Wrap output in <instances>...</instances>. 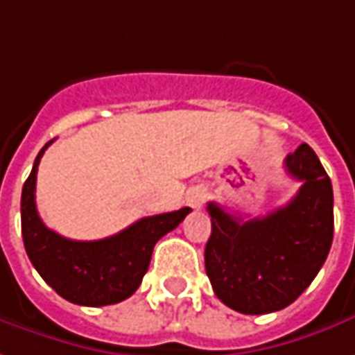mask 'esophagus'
<instances>
[{"label": "esophagus", "instance_id": "obj_1", "mask_svg": "<svg viewBox=\"0 0 355 355\" xmlns=\"http://www.w3.org/2000/svg\"><path fill=\"white\" fill-rule=\"evenodd\" d=\"M206 198H208V192H206V188L204 187H192L187 192V204L190 208H202V204L206 202Z\"/></svg>", "mask_w": 355, "mask_h": 355}]
</instances>
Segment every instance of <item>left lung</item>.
<instances>
[{
    "label": "left lung",
    "mask_w": 355,
    "mask_h": 355,
    "mask_svg": "<svg viewBox=\"0 0 355 355\" xmlns=\"http://www.w3.org/2000/svg\"><path fill=\"white\" fill-rule=\"evenodd\" d=\"M297 194L264 218L243 219L209 202L211 235L204 260L221 303L243 315L284 309L309 288L334 235L332 182L307 144L286 157Z\"/></svg>",
    "instance_id": "left-lung-1"
}]
</instances>
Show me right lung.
<instances>
[{
	"label": "right lung",
	"mask_w": 355,
	"mask_h": 355,
	"mask_svg": "<svg viewBox=\"0 0 355 355\" xmlns=\"http://www.w3.org/2000/svg\"><path fill=\"white\" fill-rule=\"evenodd\" d=\"M36 155L21 194V229L28 259L58 295L85 307H105L128 299L141 284L159 239L177 227L190 208L157 214L98 241H71L48 229L36 211Z\"/></svg>",
	"instance_id": "right-lung-1"
}]
</instances>
